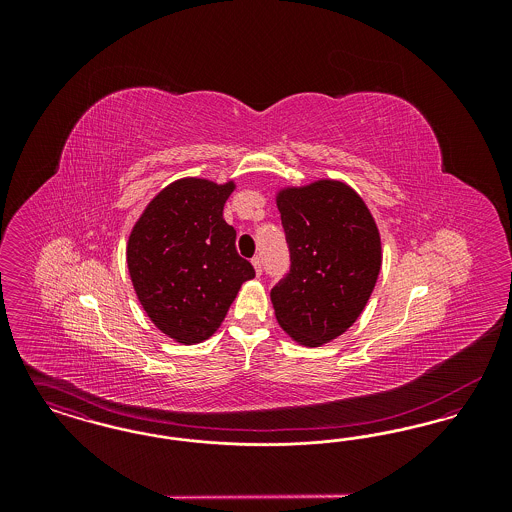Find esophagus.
Listing matches in <instances>:
<instances>
[{
  "instance_id": "obj_1",
  "label": "esophagus",
  "mask_w": 512,
  "mask_h": 512,
  "mask_svg": "<svg viewBox=\"0 0 512 512\" xmlns=\"http://www.w3.org/2000/svg\"><path fill=\"white\" fill-rule=\"evenodd\" d=\"M251 263H253V267H255V272H257V274H261V272H263V261H261V257H259V255H255V257L251 259Z\"/></svg>"
}]
</instances>
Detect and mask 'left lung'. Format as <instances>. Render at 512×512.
I'll return each mask as SVG.
<instances>
[{
	"instance_id": "1",
	"label": "left lung",
	"mask_w": 512,
	"mask_h": 512,
	"mask_svg": "<svg viewBox=\"0 0 512 512\" xmlns=\"http://www.w3.org/2000/svg\"><path fill=\"white\" fill-rule=\"evenodd\" d=\"M290 270L270 299L293 340L317 347L363 313L382 265L376 222L349 186L320 180L278 194Z\"/></svg>"
}]
</instances>
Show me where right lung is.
Returning a JSON list of instances; mask_svg holds the SVG:
<instances>
[{
	"label": "right lung",
	"mask_w": 512,
	"mask_h": 512,
	"mask_svg": "<svg viewBox=\"0 0 512 512\" xmlns=\"http://www.w3.org/2000/svg\"><path fill=\"white\" fill-rule=\"evenodd\" d=\"M234 182L182 178L157 195L136 222L126 261L153 324L180 343L213 336L253 265L236 251V230L222 219Z\"/></svg>",
	"instance_id": "right-lung-1"
}]
</instances>
